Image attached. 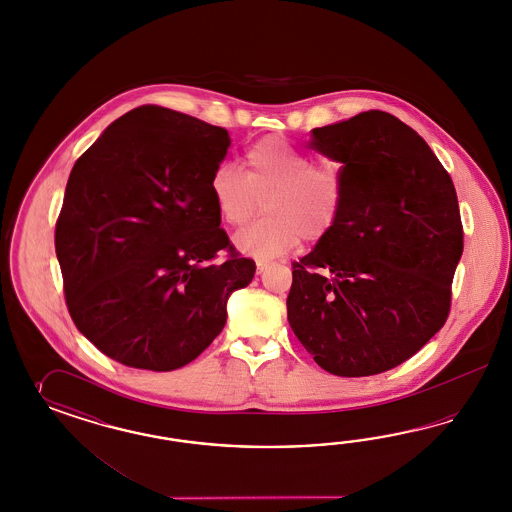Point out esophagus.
Instances as JSON below:
<instances>
[{"instance_id":"34e87169","label":"esophagus","mask_w":512,"mask_h":512,"mask_svg":"<svg viewBox=\"0 0 512 512\" xmlns=\"http://www.w3.org/2000/svg\"><path fill=\"white\" fill-rule=\"evenodd\" d=\"M270 266V261H264V259H259L257 261V274H263L264 270Z\"/></svg>"}]
</instances>
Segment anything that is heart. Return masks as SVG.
<instances>
[{
	"label": "heart",
	"instance_id": "obj_1",
	"mask_svg": "<svg viewBox=\"0 0 512 512\" xmlns=\"http://www.w3.org/2000/svg\"><path fill=\"white\" fill-rule=\"evenodd\" d=\"M244 161L248 174L225 161L210 178L217 214L231 227H244L266 199L268 216L236 234V248L272 259L291 251L302 238L317 242L334 229L343 206L340 172L313 165L308 152L281 137L257 140Z\"/></svg>",
	"mask_w": 512,
	"mask_h": 512
}]
</instances>
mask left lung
Masks as SVG:
<instances>
[{"instance_id":"obj_1","label":"left lung","mask_w":512,"mask_h":512,"mask_svg":"<svg viewBox=\"0 0 512 512\" xmlns=\"http://www.w3.org/2000/svg\"><path fill=\"white\" fill-rule=\"evenodd\" d=\"M341 163L334 229L293 263L287 319L328 373L396 368L445 325L464 251L456 189L426 140L383 110L311 131Z\"/></svg>"}]
</instances>
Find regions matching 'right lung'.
I'll use <instances>...</instances> for the list:
<instances>
[{
    "mask_svg": "<svg viewBox=\"0 0 512 512\" xmlns=\"http://www.w3.org/2000/svg\"><path fill=\"white\" fill-rule=\"evenodd\" d=\"M229 146L223 127L144 105L78 157L54 242L71 319L103 355L171 372L223 330L229 296L255 274L210 193ZM221 248L230 257L214 264Z\"/></svg>",
    "mask_w": 512,
    "mask_h": 512,
    "instance_id": "obj_1",
    "label": "right lung"
}]
</instances>
